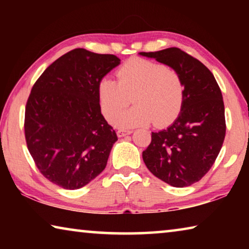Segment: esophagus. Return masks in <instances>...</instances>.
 <instances>
[{
	"instance_id": "34e87169",
	"label": "esophagus",
	"mask_w": 249,
	"mask_h": 249,
	"mask_svg": "<svg viewBox=\"0 0 249 249\" xmlns=\"http://www.w3.org/2000/svg\"><path fill=\"white\" fill-rule=\"evenodd\" d=\"M129 134H132V130L119 129V130H117V132H116L117 137H124V136H126V135H129Z\"/></svg>"
}]
</instances>
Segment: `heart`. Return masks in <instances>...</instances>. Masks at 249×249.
<instances>
[{
	"mask_svg": "<svg viewBox=\"0 0 249 249\" xmlns=\"http://www.w3.org/2000/svg\"><path fill=\"white\" fill-rule=\"evenodd\" d=\"M117 81L103 78L98 86V98L104 117L112 120L130 102L136 104L116 117L121 128L145 126L155 122L166 125L181 111L184 86L175 70L142 58L130 59L116 72Z\"/></svg>",
	"mask_w": 249,
	"mask_h": 249,
	"instance_id": "b5f03b06",
	"label": "heart"
}]
</instances>
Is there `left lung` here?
Masks as SVG:
<instances>
[{
  "mask_svg": "<svg viewBox=\"0 0 249 249\" xmlns=\"http://www.w3.org/2000/svg\"><path fill=\"white\" fill-rule=\"evenodd\" d=\"M174 69L184 86L183 104L174 123L151 132L142 160L154 176L176 188L202 179L222 148L225 137V109L213 73L197 59L176 47L140 53Z\"/></svg>",
  "mask_w": 249,
  "mask_h": 249,
  "instance_id": "8db88e82",
  "label": "left lung"
}]
</instances>
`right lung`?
<instances>
[{
  "label": "right lung",
  "instance_id": "obj_1",
  "mask_svg": "<svg viewBox=\"0 0 249 249\" xmlns=\"http://www.w3.org/2000/svg\"><path fill=\"white\" fill-rule=\"evenodd\" d=\"M120 64L114 54L77 48L34 84L25 108L27 148L45 178L59 187L77 190L107 166L117 136L101 113L98 86Z\"/></svg>",
  "mask_w": 249,
  "mask_h": 249
}]
</instances>
